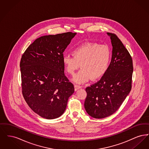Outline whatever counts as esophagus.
<instances>
[{
  "instance_id": "obj_1",
  "label": "esophagus",
  "mask_w": 149,
  "mask_h": 149,
  "mask_svg": "<svg viewBox=\"0 0 149 149\" xmlns=\"http://www.w3.org/2000/svg\"><path fill=\"white\" fill-rule=\"evenodd\" d=\"M74 88H75V91H77L78 89H80V88H81V86L78 85V84H75V85H74Z\"/></svg>"
}]
</instances>
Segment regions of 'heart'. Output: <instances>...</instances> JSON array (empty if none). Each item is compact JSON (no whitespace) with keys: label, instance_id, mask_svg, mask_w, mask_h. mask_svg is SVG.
<instances>
[{"label":"heart","instance_id":"obj_1","mask_svg":"<svg viewBox=\"0 0 149 149\" xmlns=\"http://www.w3.org/2000/svg\"><path fill=\"white\" fill-rule=\"evenodd\" d=\"M73 56L64 55L63 63L66 71L71 75L80 68L81 69L74 77L73 80L83 83L91 78L93 80L102 78L106 72L110 64L112 53L106 45L86 42L72 51Z\"/></svg>","mask_w":149,"mask_h":149}]
</instances>
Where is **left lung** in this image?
<instances>
[{
  "mask_svg": "<svg viewBox=\"0 0 149 149\" xmlns=\"http://www.w3.org/2000/svg\"><path fill=\"white\" fill-rule=\"evenodd\" d=\"M113 46L111 62L98 81L86 88V112L95 118H103L115 113L132 88V58L120 39L107 33Z\"/></svg>",
  "mask_w": 149,
  "mask_h": 149,
  "instance_id": "obj_1",
  "label": "left lung"
}]
</instances>
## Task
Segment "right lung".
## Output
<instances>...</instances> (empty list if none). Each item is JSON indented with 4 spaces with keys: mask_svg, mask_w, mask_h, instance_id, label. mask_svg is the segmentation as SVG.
<instances>
[{
    "mask_svg": "<svg viewBox=\"0 0 149 149\" xmlns=\"http://www.w3.org/2000/svg\"><path fill=\"white\" fill-rule=\"evenodd\" d=\"M76 33L44 36L31 43L20 61L22 92L36 113L54 119L64 113L74 86L64 74L63 52Z\"/></svg>",
    "mask_w": 149,
    "mask_h": 149,
    "instance_id": "obj_1",
    "label": "right lung"
}]
</instances>
